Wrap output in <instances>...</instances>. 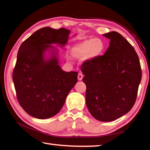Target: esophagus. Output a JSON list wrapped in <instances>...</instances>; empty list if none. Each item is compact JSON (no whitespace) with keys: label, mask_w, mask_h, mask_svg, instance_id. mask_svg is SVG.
Instances as JSON below:
<instances>
[{"label":"esophagus","mask_w":150,"mask_h":150,"mask_svg":"<svg viewBox=\"0 0 150 150\" xmlns=\"http://www.w3.org/2000/svg\"><path fill=\"white\" fill-rule=\"evenodd\" d=\"M82 78H83V75H82L81 73H79V74H78V80H82Z\"/></svg>","instance_id":"esophagus-1"}]
</instances>
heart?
I'll list each match as a JSON object with an SVG mask.
<instances>
[{"label":"heart","instance_id":"1","mask_svg":"<svg viewBox=\"0 0 150 150\" xmlns=\"http://www.w3.org/2000/svg\"><path fill=\"white\" fill-rule=\"evenodd\" d=\"M105 50V44L99 38H91L76 43L71 48L70 53L72 57L91 60L99 57Z\"/></svg>","mask_w":150,"mask_h":150}]
</instances>
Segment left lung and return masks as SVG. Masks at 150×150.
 <instances>
[{
	"label": "left lung",
	"instance_id": "left-lung-1",
	"mask_svg": "<svg viewBox=\"0 0 150 150\" xmlns=\"http://www.w3.org/2000/svg\"><path fill=\"white\" fill-rule=\"evenodd\" d=\"M103 55L86 60L80 69L86 86V103L97 120L110 122L129 112L135 103L142 80L139 59L133 47L117 32Z\"/></svg>",
	"mask_w": 150,
	"mask_h": 150
}]
</instances>
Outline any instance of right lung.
Returning a JSON list of instances; mask_svg holds the SVG:
<instances>
[{
  "label": "right lung",
  "instance_id": "right-lung-1",
  "mask_svg": "<svg viewBox=\"0 0 150 150\" xmlns=\"http://www.w3.org/2000/svg\"><path fill=\"white\" fill-rule=\"evenodd\" d=\"M69 30L45 27L28 38L18 50L13 81L20 105L38 119L53 117L62 109L69 92L77 82L78 72H66L58 64L57 52L52 44L64 47ZM51 50L47 59L45 53Z\"/></svg>",
  "mask_w": 150,
  "mask_h": 150
}]
</instances>
